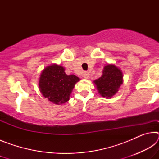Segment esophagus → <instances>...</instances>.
<instances>
[{
  "mask_svg": "<svg viewBox=\"0 0 159 159\" xmlns=\"http://www.w3.org/2000/svg\"><path fill=\"white\" fill-rule=\"evenodd\" d=\"M89 76H90V74L88 73V72H87V71L83 72V78H85V79H88V78H89Z\"/></svg>",
  "mask_w": 159,
  "mask_h": 159,
  "instance_id": "1",
  "label": "esophagus"
}]
</instances>
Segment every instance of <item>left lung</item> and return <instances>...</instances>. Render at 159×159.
<instances>
[{
    "label": "left lung",
    "mask_w": 159,
    "mask_h": 159,
    "mask_svg": "<svg viewBox=\"0 0 159 159\" xmlns=\"http://www.w3.org/2000/svg\"><path fill=\"white\" fill-rule=\"evenodd\" d=\"M121 70L114 64H107L104 67L102 75L94 80L99 95L106 98H111L116 95L123 83Z\"/></svg>",
    "instance_id": "left-lung-1"
}]
</instances>
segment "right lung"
<instances>
[{
	"label": "right lung",
	"instance_id": "add662e5",
	"mask_svg": "<svg viewBox=\"0 0 159 159\" xmlns=\"http://www.w3.org/2000/svg\"><path fill=\"white\" fill-rule=\"evenodd\" d=\"M79 80V78L74 74H66L63 66L54 64L41 72L39 86L43 97L60 105L69 100L73 88Z\"/></svg>",
	"mask_w": 159,
	"mask_h": 159
}]
</instances>
